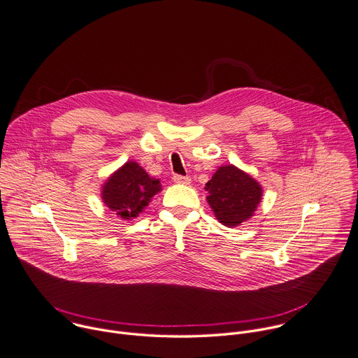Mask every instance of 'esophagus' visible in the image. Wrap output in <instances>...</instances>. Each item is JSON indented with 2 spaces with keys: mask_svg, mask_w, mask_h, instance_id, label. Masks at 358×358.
<instances>
[{
  "mask_svg": "<svg viewBox=\"0 0 358 358\" xmlns=\"http://www.w3.org/2000/svg\"><path fill=\"white\" fill-rule=\"evenodd\" d=\"M173 181L177 184H189L191 178L188 176H181V174H174Z\"/></svg>",
  "mask_w": 358,
  "mask_h": 358,
  "instance_id": "obj_1",
  "label": "esophagus"
}]
</instances>
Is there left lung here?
Segmentation results:
<instances>
[{
	"label": "left lung",
	"mask_w": 358,
	"mask_h": 358,
	"mask_svg": "<svg viewBox=\"0 0 358 358\" xmlns=\"http://www.w3.org/2000/svg\"><path fill=\"white\" fill-rule=\"evenodd\" d=\"M205 189L217 220L225 227L249 220L262 201L259 182L232 164L220 167Z\"/></svg>",
	"instance_id": "1"
}]
</instances>
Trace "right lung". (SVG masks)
Returning a JSON list of instances; mask_svg holds the SVG:
<instances>
[{
    "label": "right lung",
    "instance_id": "1",
    "mask_svg": "<svg viewBox=\"0 0 358 358\" xmlns=\"http://www.w3.org/2000/svg\"><path fill=\"white\" fill-rule=\"evenodd\" d=\"M160 191V181L150 178L136 162H127L103 185L105 205L122 218L137 217Z\"/></svg>",
    "mask_w": 358,
    "mask_h": 358
}]
</instances>
